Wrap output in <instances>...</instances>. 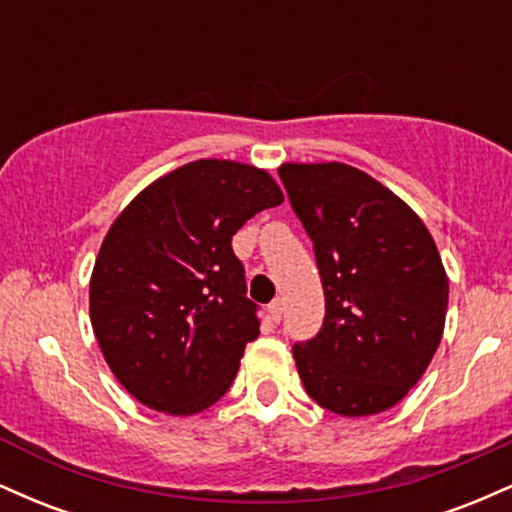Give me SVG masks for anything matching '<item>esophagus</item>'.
Instances as JSON below:
<instances>
[{
	"mask_svg": "<svg viewBox=\"0 0 512 512\" xmlns=\"http://www.w3.org/2000/svg\"><path fill=\"white\" fill-rule=\"evenodd\" d=\"M281 313H284V301L281 298H274L269 303V315H272V322H281Z\"/></svg>",
	"mask_w": 512,
	"mask_h": 512,
	"instance_id": "obj_1",
	"label": "esophagus"
}]
</instances>
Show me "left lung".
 Masks as SVG:
<instances>
[{
    "label": "left lung",
    "mask_w": 512,
    "mask_h": 512,
    "mask_svg": "<svg viewBox=\"0 0 512 512\" xmlns=\"http://www.w3.org/2000/svg\"><path fill=\"white\" fill-rule=\"evenodd\" d=\"M313 240L325 320L293 344L303 387L322 409L368 416L419 383L443 337L448 276L424 221L346 163L279 168Z\"/></svg>",
    "instance_id": "8db88e82"
}]
</instances>
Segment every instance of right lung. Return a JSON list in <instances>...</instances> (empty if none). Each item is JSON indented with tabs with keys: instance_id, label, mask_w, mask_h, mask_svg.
<instances>
[{
	"instance_id": "1",
	"label": "right lung",
	"mask_w": 512,
	"mask_h": 512,
	"mask_svg": "<svg viewBox=\"0 0 512 512\" xmlns=\"http://www.w3.org/2000/svg\"><path fill=\"white\" fill-rule=\"evenodd\" d=\"M284 202L264 170L202 158L158 178L117 216L91 276V325L115 378L166 414L226 395L260 334L231 240Z\"/></svg>"
}]
</instances>
